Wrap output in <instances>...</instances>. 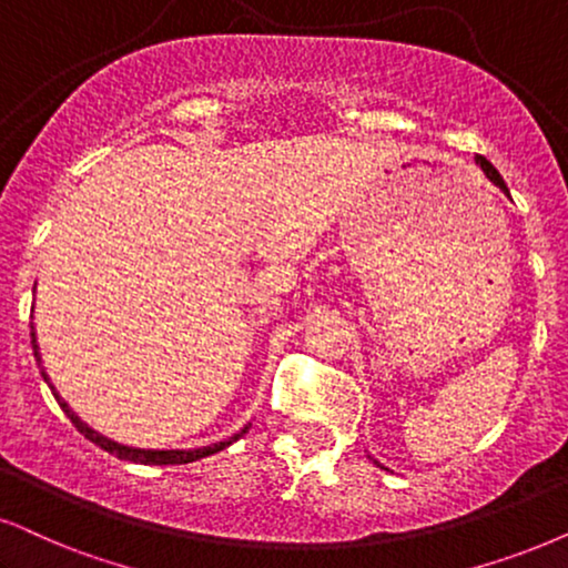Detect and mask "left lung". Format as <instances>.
<instances>
[{
	"label": "left lung",
	"mask_w": 568,
	"mask_h": 568,
	"mask_svg": "<svg viewBox=\"0 0 568 568\" xmlns=\"http://www.w3.org/2000/svg\"><path fill=\"white\" fill-rule=\"evenodd\" d=\"M477 164H479V168H483V170H485V175H487V178H490V181H493L495 185H498V189H500V191H504V193H508V189H506V183H504V178H500V172H498V170H495V168H493V164L485 160V156H477Z\"/></svg>",
	"instance_id": "1"
}]
</instances>
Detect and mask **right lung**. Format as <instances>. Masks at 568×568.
Listing matches in <instances>:
<instances>
[{"instance_id":"add662e5","label":"right lung","mask_w":568,"mask_h":568,"mask_svg":"<svg viewBox=\"0 0 568 568\" xmlns=\"http://www.w3.org/2000/svg\"><path fill=\"white\" fill-rule=\"evenodd\" d=\"M31 337H33V356H36V362L41 364V356H39V346H36V333H31ZM41 375H44V379L49 383V377H47V372H41ZM49 387H52V383H49ZM54 398L60 400V406H62V412L68 414V419L73 422L75 425V429L78 433H81L83 437H89L91 443H97L99 448L102 450H106V454H112V456H118V458H125V462H135V464H189V462H196V458H204V456H212V454H217V450H222V448H227V445L231 443H235L239 440V437L246 433V429H243L241 435H233L231 440H222V443H214V445H206V448H196V450H143V448H128V445H120V443H114V440H110V437H104V435H99L97 429H91L89 425H83L81 419H78V416L70 412V406L64 404V400L57 396L54 393Z\"/></svg>"}]
</instances>
